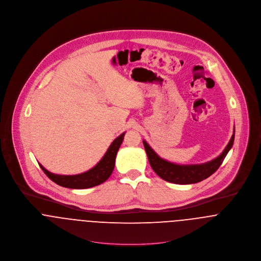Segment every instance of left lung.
<instances>
[{
    "label": "left lung",
    "instance_id": "obj_1",
    "mask_svg": "<svg viewBox=\"0 0 261 261\" xmlns=\"http://www.w3.org/2000/svg\"><path fill=\"white\" fill-rule=\"evenodd\" d=\"M234 133L227 147L218 158L214 159L211 162L201 164V165H186V166L182 165L181 166V165L170 163L160 158L147 144L146 141H144L143 143L148 154L149 165L158 176H160L163 180L170 183L188 185V184L199 183L207 179L219 169V167L223 163L226 154L233 146L234 136H235Z\"/></svg>",
    "mask_w": 261,
    "mask_h": 261
}]
</instances>
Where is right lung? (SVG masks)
<instances>
[{"label":"right lung","instance_id":"add662e5","mask_svg":"<svg viewBox=\"0 0 261 261\" xmlns=\"http://www.w3.org/2000/svg\"><path fill=\"white\" fill-rule=\"evenodd\" d=\"M123 137H124V133L118 136L112 142V145L110 146L103 158L99 161V163L85 173L72 175V176L56 175L48 172L42 165L39 164V166L43 170V172L46 174V176L59 186L70 188V189H87V188L100 185L101 183L106 182L112 175V171L114 169V164H115V156H116L117 150L123 141Z\"/></svg>","mask_w":261,"mask_h":261}]
</instances>
